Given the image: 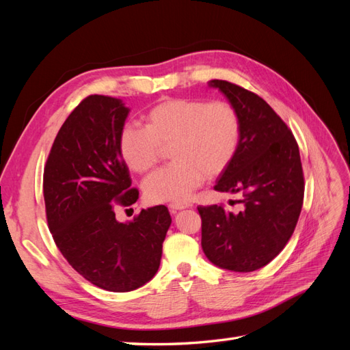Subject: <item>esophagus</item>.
Instances as JSON below:
<instances>
[{
    "label": "esophagus",
    "mask_w": 350,
    "mask_h": 350,
    "mask_svg": "<svg viewBox=\"0 0 350 350\" xmlns=\"http://www.w3.org/2000/svg\"><path fill=\"white\" fill-rule=\"evenodd\" d=\"M189 207H193V204H189V203H172V204H169V210H171V213H176L178 210H184V208H189Z\"/></svg>",
    "instance_id": "obj_1"
}]
</instances>
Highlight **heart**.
<instances>
[{
  "instance_id": "b5f03b06",
  "label": "heart",
  "mask_w": 350,
  "mask_h": 350,
  "mask_svg": "<svg viewBox=\"0 0 350 350\" xmlns=\"http://www.w3.org/2000/svg\"><path fill=\"white\" fill-rule=\"evenodd\" d=\"M144 126L125 124L118 134V152L131 171L144 174L169 147L172 163L144 181L152 203H183L203 179L225 172L234 161L242 135L238 109L228 100L167 98L143 116Z\"/></svg>"
}]
</instances>
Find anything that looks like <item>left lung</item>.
<instances>
[{"label": "left lung", "instance_id": "obj_1", "mask_svg": "<svg viewBox=\"0 0 350 350\" xmlns=\"http://www.w3.org/2000/svg\"><path fill=\"white\" fill-rule=\"evenodd\" d=\"M241 115L242 135L234 161L215 185L241 194L242 210L198 206L201 247L216 266L232 271L258 270L286 247L304 204V171L292 131L258 94L226 80H210Z\"/></svg>", "mask_w": 350, "mask_h": 350}]
</instances>
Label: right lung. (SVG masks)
<instances>
[{"mask_svg": "<svg viewBox=\"0 0 350 350\" xmlns=\"http://www.w3.org/2000/svg\"><path fill=\"white\" fill-rule=\"evenodd\" d=\"M129 112L121 99L84 98L59 129L44 169L46 220L58 250L109 292L134 291L154 276L172 221L166 206L142 210L130 224L115 219V206L139 198L118 152Z\"/></svg>", "mask_w": 350, "mask_h": 350, "instance_id": "obj_1", "label": "right lung"}]
</instances>
